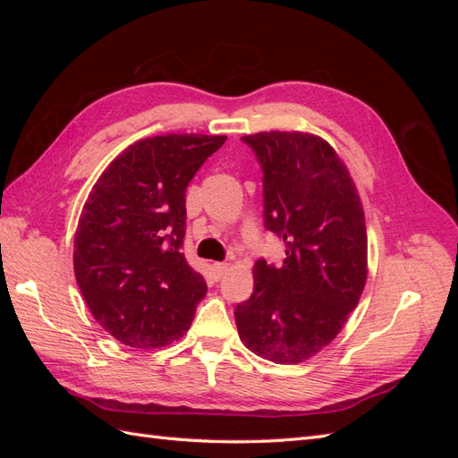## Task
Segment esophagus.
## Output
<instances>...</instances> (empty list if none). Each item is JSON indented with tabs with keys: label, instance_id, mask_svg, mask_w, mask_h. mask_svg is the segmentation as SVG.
Here are the masks:
<instances>
[{
	"label": "esophagus",
	"instance_id": "obj_1",
	"mask_svg": "<svg viewBox=\"0 0 458 458\" xmlns=\"http://www.w3.org/2000/svg\"><path fill=\"white\" fill-rule=\"evenodd\" d=\"M227 267H229L227 263H221V261L214 263V266H212V271H214V275H216V279H219V276L227 271Z\"/></svg>",
	"mask_w": 458,
	"mask_h": 458
}]
</instances>
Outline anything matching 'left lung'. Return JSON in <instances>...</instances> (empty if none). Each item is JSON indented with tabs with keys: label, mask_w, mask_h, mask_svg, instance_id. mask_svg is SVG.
I'll list each match as a JSON object with an SVG mask.
<instances>
[{
	"label": "left lung",
	"mask_w": 458,
	"mask_h": 458,
	"mask_svg": "<svg viewBox=\"0 0 458 458\" xmlns=\"http://www.w3.org/2000/svg\"><path fill=\"white\" fill-rule=\"evenodd\" d=\"M263 170L266 229L279 267L254 263V293L234 308L248 350L279 365L306 361L338 336L367 283V225L359 191L336 150L308 131L244 135Z\"/></svg>",
	"instance_id": "obj_1"
}]
</instances>
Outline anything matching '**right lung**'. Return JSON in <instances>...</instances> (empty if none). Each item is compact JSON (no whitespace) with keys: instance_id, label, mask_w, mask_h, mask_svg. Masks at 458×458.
Here are the masks:
<instances>
[{"instance_id":"right-lung-1","label":"right lung","mask_w":458,"mask_h":458,"mask_svg":"<svg viewBox=\"0 0 458 458\" xmlns=\"http://www.w3.org/2000/svg\"><path fill=\"white\" fill-rule=\"evenodd\" d=\"M227 135L135 141L97 179L74 234V275L91 315L135 350L164 348L191 327L204 276L182 252L185 191Z\"/></svg>"}]
</instances>
